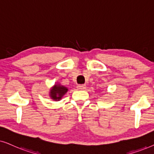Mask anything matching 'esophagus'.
<instances>
[{
  "label": "esophagus",
  "instance_id": "obj_1",
  "mask_svg": "<svg viewBox=\"0 0 154 154\" xmlns=\"http://www.w3.org/2000/svg\"><path fill=\"white\" fill-rule=\"evenodd\" d=\"M77 89L79 90H85L86 89V85H79L77 86Z\"/></svg>",
  "mask_w": 154,
  "mask_h": 154
}]
</instances>
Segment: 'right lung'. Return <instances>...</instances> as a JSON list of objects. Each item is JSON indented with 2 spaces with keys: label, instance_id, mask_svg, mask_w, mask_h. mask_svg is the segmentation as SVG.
I'll list each match as a JSON object with an SVG mask.
<instances>
[{
  "label": "right lung",
  "instance_id": "obj_1",
  "mask_svg": "<svg viewBox=\"0 0 154 154\" xmlns=\"http://www.w3.org/2000/svg\"><path fill=\"white\" fill-rule=\"evenodd\" d=\"M67 91L68 89L67 87L58 84V85L53 86L52 89L50 90V94H49L50 95L49 96L55 101H60L63 96L67 93Z\"/></svg>",
  "mask_w": 154,
  "mask_h": 154
}]
</instances>
